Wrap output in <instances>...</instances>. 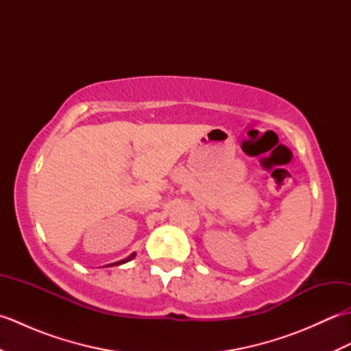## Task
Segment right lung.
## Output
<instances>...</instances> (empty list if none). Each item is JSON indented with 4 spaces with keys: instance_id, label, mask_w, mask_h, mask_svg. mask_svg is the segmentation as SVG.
<instances>
[{
    "instance_id": "right-lung-1",
    "label": "right lung",
    "mask_w": 351,
    "mask_h": 351,
    "mask_svg": "<svg viewBox=\"0 0 351 351\" xmlns=\"http://www.w3.org/2000/svg\"><path fill=\"white\" fill-rule=\"evenodd\" d=\"M136 258V252L134 253H131L130 256H126L125 259H121V261H117V263H113V264H108V265H104V267H114V265H122V264H126V263H130L131 259H134Z\"/></svg>"
}]
</instances>
